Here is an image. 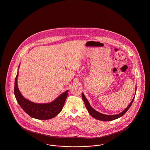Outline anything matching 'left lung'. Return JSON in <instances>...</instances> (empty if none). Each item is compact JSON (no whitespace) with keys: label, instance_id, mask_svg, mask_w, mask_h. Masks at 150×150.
<instances>
[{"label":"left lung","instance_id":"left-lung-1","mask_svg":"<svg viewBox=\"0 0 150 150\" xmlns=\"http://www.w3.org/2000/svg\"><path fill=\"white\" fill-rule=\"evenodd\" d=\"M137 90V88L136 89V91ZM82 99L85 103V106L89 112V113L93 117H94L95 119H97V120H102V121H112V120H115L116 119H118L120 117H122V116H123L126 113V112L129 110V109L130 108L131 105H132V103L133 102V100L134 99V98L133 99L132 101L131 102V103L129 104V105L126 108V109L123 111L122 113L118 114V115H104V114H102V113H100L97 111H96L95 109H93L90 105L88 100H87V99L85 98V95L83 93L82 94Z\"/></svg>","mask_w":150,"mask_h":150}]
</instances>
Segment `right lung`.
I'll return each instance as SVG.
<instances>
[{
	"instance_id": "add662e5",
	"label": "right lung",
	"mask_w": 150,
	"mask_h": 150,
	"mask_svg": "<svg viewBox=\"0 0 150 150\" xmlns=\"http://www.w3.org/2000/svg\"><path fill=\"white\" fill-rule=\"evenodd\" d=\"M14 81V93L16 99L23 110L30 117L39 120H48L55 117L62 109L68 96V91L59 95L55 100L49 103L38 104L25 99L20 92L17 86V76Z\"/></svg>"
}]
</instances>
